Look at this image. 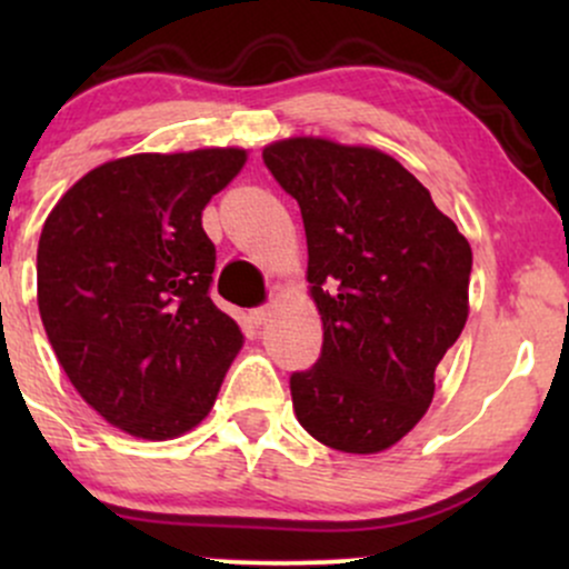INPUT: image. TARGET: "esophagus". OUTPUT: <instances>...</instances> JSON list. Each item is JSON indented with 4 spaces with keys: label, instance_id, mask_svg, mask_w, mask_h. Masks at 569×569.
Here are the masks:
<instances>
[{
    "label": "esophagus",
    "instance_id": "esophagus-1",
    "mask_svg": "<svg viewBox=\"0 0 569 569\" xmlns=\"http://www.w3.org/2000/svg\"><path fill=\"white\" fill-rule=\"evenodd\" d=\"M270 316H272L270 307H257V310L248 312V318H251V323H257V326H262V323L270 321Z\"/></svg>",
    "mask_w": 569,
    "mask_h": 569
}]
</instances>
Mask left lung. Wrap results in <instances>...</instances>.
Masks as SVG:
<instances>
[{"instance_id":"1","label":"left lung","mask_w":569,"mask_h":569,"mask_svg":"<svg viewBox=\"0 0 569 569\" xmlns=\"http://www.w3.org/2000/svg\"><path fill=\"white\" fill-rule=\"evenodd\" d=\"M262 158L302 211L323 323L318 363L291 375L299 426L339 452H385L426 417L468 321L471 246L380 149L291 136Z\"/></svg>"}]
</instances>
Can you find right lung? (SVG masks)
<instances>
[{
	"label": "right lung",
	"instance_id": "right-lung-1",
	"mask_svg": "<svg viewBox=\"0 0 569 569\" xmlns=\"http://www.w3.org/2000/svg\"><path fill=\"white\" fill-rule=\"evenodd\" d=\"M246 160L240 147L128 154L84 173L44 219L42 326L77 393L122 433L198 428L243 348L208 297L217 248L202 211Z\"/></svg>",
	"mask_w": 569,
	"mask_h": 569
}]
</instances>
